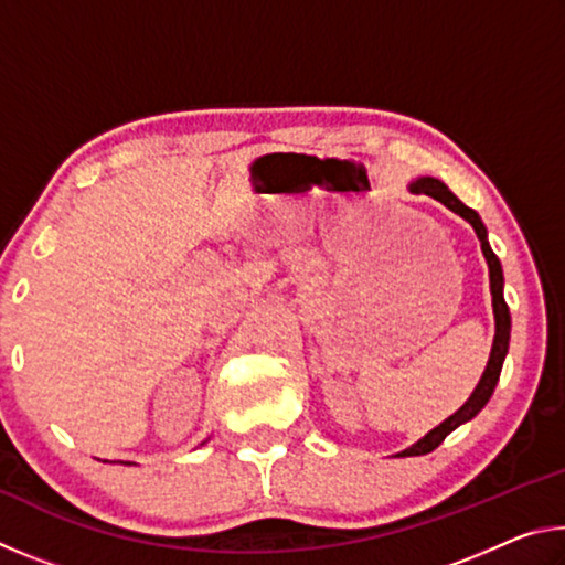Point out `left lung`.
<instances>
[{"mask_svg": "<svg viewBox=\"0 0 565 565\" xmlns=\"http://www.w3.org/2000/svg\"><path fill=\"white\" fill-rule=\"evenodd\" d=\"M408 191H411V194H426V196L436 199V202H441L446 209H451L454 214L466 218V222L473 226L478 242H481V252L486 256V264H489L495 337H493L491 356H489V363H486L483 376H481V381H478V386L473 388V394L468 396L466 404L458 408L454 416H448L444 424H438L436 428H431V431H428L424 438H418L416 444H411L408 448H404V451L396 454L398 458L431 454L434 448L441 446V441H444L448 434L456 431V428L461 426V424H466V420H471L473 416H478V411H481L486 404H489V398L493 396V388H495V384H499L505 353H509V339H511V313H509V306H505V299H503V269H501L499 256L493 254V248L489 244V232H486V224L481 222V216H478L473 209H468L461 202V199H458L454 191L444 184V181H438L434 177H418V179H414L408 184Z\"/></svg>", "mask_w": 565, "mask_h": 565, "instance_id": "8db88e82", "label": "left lung"}]
</instances>
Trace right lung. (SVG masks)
<instances>
[{"label":"right lung","mask_w":565,"mask_h":565,"mask_svg":"<svg viewBox=\"0 0 565 565\" xmlns=\"http://www.w3.org/2000/svg\"><path fill=\"white\" fill-rule=\"evenodd\" d=\"M119 463H124V466H131V463H129V461H119Z\"/></svg>","instance_id":"1"}]
</instances>
